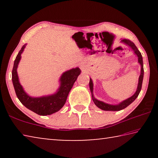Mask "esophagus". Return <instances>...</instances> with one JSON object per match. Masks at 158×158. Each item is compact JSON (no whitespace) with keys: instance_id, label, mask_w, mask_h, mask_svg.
Segmentation results:
<instances>
[{"instance_id":"obj_1","label":"esophagus","mask_w":158,"mask_h":158,"mask_svg":"<svg viewBox=\"0 0 158 158\" xmlns=\"http://www.w3.org/2000/svg\"><path fill=\"white\" fill-rule=\"evenodd\" d=\"M80 68L84 69V64H80Z\"/></svg>"}]
</instances>
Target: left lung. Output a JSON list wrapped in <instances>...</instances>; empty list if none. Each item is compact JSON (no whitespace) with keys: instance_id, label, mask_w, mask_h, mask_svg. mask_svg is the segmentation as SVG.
I'll list each match as a JSON object with an SVG mask.
<instances>
[{"instance_id":"1","label":"left lung","mask_w":158,"mask_h":158,"mask_svg":"<svg viewBox=\"0 0 158 158\" xmlns=\"http://www.w3.org/2000/svg\"><path fill=\"white\" fill-rule=\"evenodd\" d=\"M121 42L126 44L127 46L131 48V49L134 52V53H135V55H137V56L138 58V63H139L141 65V73H140L139 77L137 90H136L135 94H134L132 96H131V97L126 99V100L122 101L121 102L118 104V105H110V104L104 102L102 101L98 100L94 97V95H93V83L92 79L90 78L89 87H90V92H91V95H92V99L93 100V102L95 103V105L97 106L98 108H100L102 109V110H104V111H121L122 109L126 108L127 106H129L131 103H132L133 102L136 100V98L138 97V95L141 91V86H142V82H143V58H142V56H141V53L138 50L137 47L135 46V44H134L132 42L129 40H127V39L121 40Z\"/></svg>"}]
</instances>
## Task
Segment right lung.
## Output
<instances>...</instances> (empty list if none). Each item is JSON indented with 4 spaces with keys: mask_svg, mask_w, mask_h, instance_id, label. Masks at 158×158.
Segmentation results:
<instances>
[{
    "mask_svg": "<svg viewBox=\"0 0 158 158\" xmlns=\"http://www.w3.org/2000/svg\"><path fill=\"white\" fill-rule=\"evenodd\" d=\"M26 44L21 47L16 57L12 72V80L15 90L19 101L26 108L40 116H47L56 113L60 110L65 104L68 94L73 88L77 77L81 74L78 67L65 71L59 79L60 86L56 92L52 95L42 97H31L23 90L21 85L17 74V68Z\"/></svg>",
    "mask_w": 158,
    "mask_h": 158,
    "instance_id": "1",
    "label": "right lung"
}]
</instances>
